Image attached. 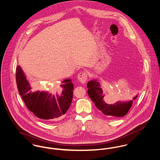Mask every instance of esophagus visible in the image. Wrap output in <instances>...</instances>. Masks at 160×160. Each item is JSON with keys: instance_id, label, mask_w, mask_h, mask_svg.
Wrapping results in <instances>:
<instances>
[{"instance_id": "34e87169", "label": "esophagus", "mask_w": 160, "mask_h": 160, "mask_svg": "<svg viewBox=\"0 0 160 160\" xmlns=\"http://www.w3.org/2000/svg\"><path fill=\"white\" fill-rule=\"evenodd\" d=\"M78 79L82 84L86 83L88 80V74L85 71H82L78 74Z\"/></svg>"}]
</instances>
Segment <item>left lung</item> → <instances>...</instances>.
Instances as JSON below:
<instances>
[{"instance_id": "obj_1", "label": "left lung", "mask_w": 160, "mask_h": 160, "mask_svg": "<svg viewBox=\"0 0 160 160\" xmlns=\"http://www.w3.org/2000/svg\"><path fill=\"white\" fill-rule=\"evenodd\" d=\"M88 93L95 105L102 113L112 118L123 117L127 114L132 104V100L126 102H116L113 104H108L105 102L106 98L100 83L97 80L89 82L87 84ZM137 95L133 99H136Z\"/></svg>"}]
</instances>
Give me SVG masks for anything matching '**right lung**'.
<instances>
[{
	"label": "right lung",
	"mask_w": 160,
	"mask_h": 160,
	"mask_svg": "<svg viewBox=\"0 0 160 160\" xmlns=\"http://www.w3.org/2000/svg\"><path fill=\"white\" fill-rule=\"evenodd\" d=\"M16 82L18 91L28 108L38 118L48 122L58 121L66 113L71 104L74 85L71 79L48 91L33 92L20 66L16 68Z\"/></svg>",
	"instance_id": "obj_1"
}]
</instances>
